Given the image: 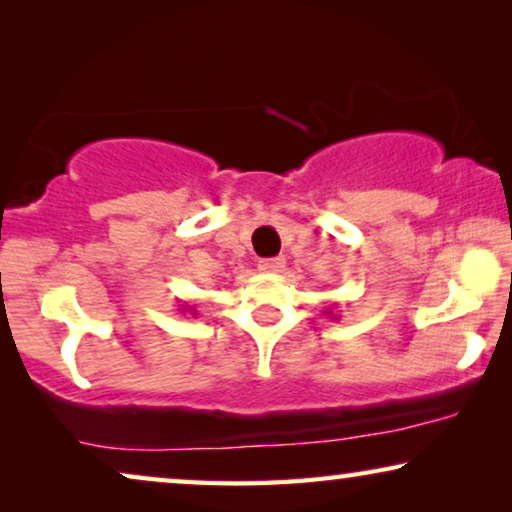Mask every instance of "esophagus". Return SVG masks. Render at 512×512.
Masks as SVG:
<instances>
[{"mask_svg": "<svg viewBox=\"0 0 512 512\" xmlns=\"http://www.w3.org/2000/svg\"><path fill=\"white\" fill-rule=\"evenodd\" d=\"M284 265H286V261H284L282 256H277V258H263V261H258V270L268 272V275H277V272L284 270Z\"/></svg>", "mask_w": 512, "mask_h": 512, "instance_id": "34e87169", "label": "esophagus"}]
</instances>
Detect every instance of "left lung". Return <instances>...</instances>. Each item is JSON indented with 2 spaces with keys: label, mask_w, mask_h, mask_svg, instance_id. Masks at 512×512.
Listing matches in <instances>:
<instances>
[{
  "label": "left lung",
  "mask_w": 512,
  "mask_h": 512,
  "mask_svg": "<svg viewBox=\"0 0 512 512\" xmlns=\"http://www.w3.org/2000/svg\"><path fill=\"white\" fill-rule=\"evenodd\" d=\"M324 314H328L331 319H338V314H333V307H328V310H324Z\"/></svg>",
  "instance_id": "8db88e82"
}]
</instances>
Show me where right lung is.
I'll return each instance as SVG.
<instances>
[{"instance_id":"obj_1","label":"right lung","mask_w":512,"mask_h":512,"mask_svg":"<svg viewBox=\"0 0 512 512\" xmlns=\"http://www.w3.org/2000/svg\"><path fill=\"white\" fill-rule=\"evenodd\" d=\"M184 310H191L193 317H195V314H198V312H195V305H186V307H181V312H184Z\"/></svg>"}]
</instances>
